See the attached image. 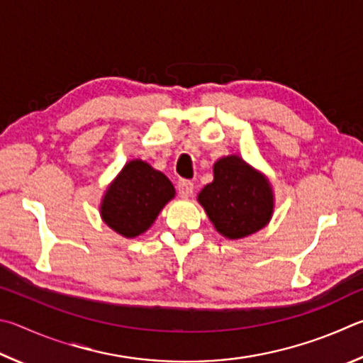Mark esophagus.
<instances>
[{"mask_svg": "<svg viewBox=\"0 0 363 363\" xmlns=\"http://www.w3.org/2000/svg\"><path fill=\"white\" fill-rule=\"evenodd\" d=\"M177 188H178V194H180L182 198H189L194 191V185L189 180H180L178 182Z\"/></svg>", "mask_w": 363, "mask_h": 363, "instance_id": "1", "label": "esophagus"}]
</instances>
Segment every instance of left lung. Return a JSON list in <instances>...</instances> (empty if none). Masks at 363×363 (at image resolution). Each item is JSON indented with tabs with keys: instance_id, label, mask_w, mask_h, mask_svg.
Instances as JSON below:
<instances>
[{
	"instance_id": "obj_1",
	"label": "left lung",
	"mask_w": 363,
	"mask_h": 363,
	"mask_svg": "<svg viewBox=\"0 0 363 363\" xmlns=\"http://www.w3.org/2000/svg\"><path fill=\"white\" fill-rule=\"evenodd\" d=\"M221 236L242 239L269 223L274 196L263 174L242 157L226 156L213 164V182L198 196Z\"/></svg>"
}]
</instances>
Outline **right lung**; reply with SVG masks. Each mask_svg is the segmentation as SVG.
<instances>
[{"label": "right lung", "instance_id": "obj_1", "mask_svg": "<svg viewBox=\"0 0 363 363\" xmlns=\"http://www.w3.org/2000/svg\"><path fill=\"white\" fill-rule=\"evenodd\" d=\"M174 196V185L162 172L133 159L108 186L100 213L113 231L129 239L137 238L155 223L159 212Z\"/></svg>", "mask_w": 363, "mask_h": 363}]
</instances>
